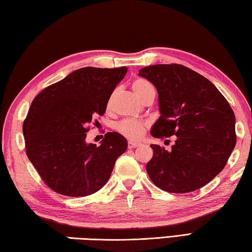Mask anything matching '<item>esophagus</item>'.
Returning a JSON list of instances; mask_svg holds the SVG:
<instances>
[{"instance_id": "34e87169", "label": "esophagus", "mask_w": 252, "mask_h": 252, "mask_svg": "<svg viewBox=\"0 0 252 252\" xmlns=\"http://www.w3.org/2000/svg\"><path fill=\"white\" fill-rule=\"evenodd\" d=\"M140 144L139 143H134V142H128V148L129 149H133L136 147H139Z\"/></svg>"}]
</instances>
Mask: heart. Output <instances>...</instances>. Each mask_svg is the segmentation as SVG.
Instances as JSON below:
<instances>
[{"label":"heart","instance_id":"heart-1","mask_svg":"<svg viewBox=\"0 0 252 252\" xmlns=\"http://www.w3.org/2000/svg\"><path fill=\"white\" fill-rule=\"evenodd\" d=\"M131 88H133L134 93L138 98L144 101L149 96L155 95V90L152 86V84L147 82L146 79L143 78H137L135 79L131 84ZM113 96L110 97L108 100V107L109 105L112 104ZM115 128L121 133L123 136H125L126 138L131 139V140H137L140 139L145 134V130H146V125L143 122L135 121V119H124V121L119 122L116 124Z\"/></svg>","mask_w":252,"mask_h":252}]
</instances>
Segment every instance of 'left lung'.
Segmentation results:
<instances>
[{"instance_id": "obj_1", "label": "left lung", "mask_w": 252, "mask_h": 252, "mask_svg": "<svg viewBox=\"0 0 252 252\" xmlns=\"http://www.w3.org/2000/svg\"><path fill=\"white\" fill-rule=\"evenodd\" d=\"M138 74L158 93L160 117L152 136H176L169 152L151 145L149 178L168 192L197 190L224 168L236 146L233 110L213 83L184 65H152Z\"/></svg>"}]
</instances>
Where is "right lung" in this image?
Listing matches in <instances>:
<instances>
[{
  "mask_svg": "<svg viewBox=\"0 0 252 252\" xmlns=\"http://www.w3.org/2000/svg\"><path fill=\"white\" fill-rule=\"evenodd\" d=\"M127 67H83L52 84L33 99L23 123L26 155L52 190L69 197L92 195L107 183L125 153L121 134H105L99 146L85 142L88 125L103 116Z\"/></svg>",
  "mask_w": 252,
  "mask_h": 252,
  "instance_id": "1",
  "label": "right lung"
}]
</instances>
